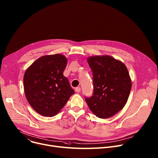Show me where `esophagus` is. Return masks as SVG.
Segmentation results:
<instances>
[{
	"label": "esophagus",
	"mask_w": 158,
	"mask_h": 158,
	"mask_svg": "<svg viewBox=\"0 0 158 158\" xmlns=\"http://www.w3.org/2000/svg\"><path fill=\"white\" fill-rule=\"evenodd\" d=\"M75 90H76V92L79 93V92L81 91V88H80V87H77V88H76L75 89Z\"/></svg>",
	"instance_id": "34e87169"
}]
</instances>
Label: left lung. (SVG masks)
I'll return each mask as SVG.
<instances>
[{
	"mask_svg": "<svg viewBox=\"0 0 158 158\" xmlns=\"http://www.w3.org/2000/svg\"><path fill=\"white\" fill-rule=\"evenodd\" d=\"M88 63L93 72V93L85 100L98 118L112 117L128 99L131 81L128 69L123 62L110 56H91Z\"/></svg>",
	"mask_w": 158,
	"mask_h": 158,
	"instance_id": "left-lung-1",
	"label": "left lung"
}]
</instances>
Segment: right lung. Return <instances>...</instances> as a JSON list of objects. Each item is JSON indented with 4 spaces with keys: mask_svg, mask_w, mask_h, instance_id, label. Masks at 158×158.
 Returning <instances> with one entry per match:
<instances>
[{
    "mask_svg": "<svg viewBox=\"0 0 158 158\" xmlns=\"http://www.w3.org/2000/svg\"><path fill=\"white\" fill-rule=\"evenodd\" d=\"M67 59L60 54L38 58L25 71V94L29 104L44 116L56 115L74 91L63 74Z\"/></svg>",
    "mask_w": 158,
    "mask_h": 158,
    "instance_id": "right-lung-1",
    "label": "right lung"
}]
</instances>
